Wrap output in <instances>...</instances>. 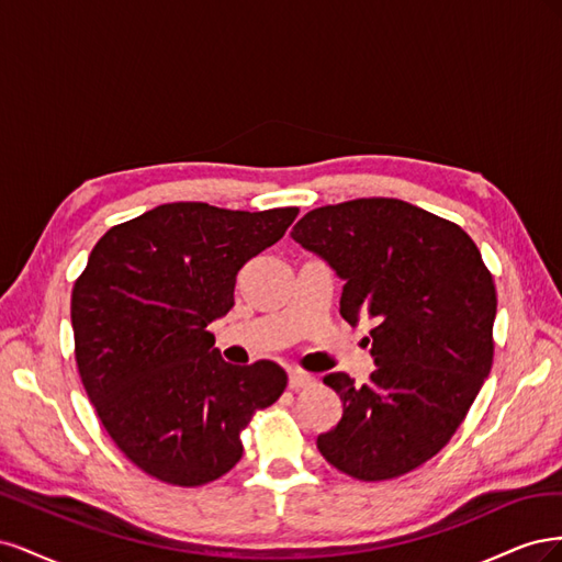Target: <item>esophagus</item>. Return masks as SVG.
Returning a JSON list of instances; mask_svg holds the SVG:
<instances>
[{"mask_svg": "<svg viewBox=\"0 0 562 562\" xmlns=\"http://www.w3.org/2000/svg\"><path fill=\"white\" fill-rule=\"evenodd\" d=\"M314 384V378L307 375V372H300V370H291V375H288V386H291L293 391H300V389H307Z\"/></svg>", "mask_w": 562, "mask_h": 562, "instance_id": "1", "label": "esophagus"}]
</instances>
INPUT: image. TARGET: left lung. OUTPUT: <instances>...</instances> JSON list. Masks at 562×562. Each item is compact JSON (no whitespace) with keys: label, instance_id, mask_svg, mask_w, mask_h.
Segmentation results:
<instances>
[{"label":"left lung","instance_id":"8db88e82","mask_svg":"<svg viewBox=\"0 0 562 562\" xmlns=\"http://www.w3.org/2000/svg\"><path fill=\"white\" fill-rule=\"evenodd\" d=\"M291 236L345 281L342 318L372 321L378 366L361 386L323 378L345 413L316 446L351 479H398L446 448L490 375L492 274L462 227L401 199L314 209Z\"/></svg>","mask_w":562,"mask_h":562}]
</instances>
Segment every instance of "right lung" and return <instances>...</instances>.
<instances>
[{
  "instance_id": "obj_1",
  "label": "right lung",
  "mask_w": 562,
  "mask_h": 562,
  "mask_svg": "<svg viewBox=\"0 0 562 562\" xmlns=\"http://www.w3.org/2000/svg\"><path fill=\"white\" fill-rule=\"evenodd\" d=\"M297 213L164 203L93 246L70 307L79 378L116 448L151 479L196 487L225 475L250 417L283 394L281 366L225 363L206 328L234 307L239 269Z\"/></svg>"
}]
</instances>
